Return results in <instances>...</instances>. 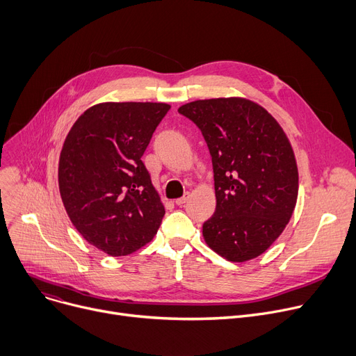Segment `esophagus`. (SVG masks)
<instances>
[{
    "mask_svg": "<svg viewBox=\"0 0 356 356\" xmlns=\"http://www.w3.org/2000/svg\"><path fill=\"white\" fill-rule=\"evenodd\" d=\"M188 197H191V195L186 193L183 197H180V199H176V202H175V203H176L177 206H181V204H184V203L188 200Z\"/></svg>",
    "mask_w": 356,
    "mask_h": 356,
    "instance_id": "esophagus-1",
    "label": "esophagus"
}]
</instances>
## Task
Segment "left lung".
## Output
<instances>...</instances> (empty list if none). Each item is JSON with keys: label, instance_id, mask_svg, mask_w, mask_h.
Wrapping results in <instances>:
<instances>
[{"label": "left lung", "instance_id": "obj_1", "mask_svg": "<svg viewBox=\"0 0 356 356\" xmlns=\"http://www.w3.org/2000/svg\"><path fill=\"white\" fill-rule=\"evenodd\" d=\"M202 130L215 173L216 210L203 225L206 245L230 262L265 253L289 223L299 175L291 141L276 118L243 97L179 107Z\"/></svg>", "mask_w": 356, "mask_h": 356}]
</instances>
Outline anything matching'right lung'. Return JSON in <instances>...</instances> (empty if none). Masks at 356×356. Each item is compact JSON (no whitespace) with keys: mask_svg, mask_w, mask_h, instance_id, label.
Returning <instances> with one entry per match:
<instances>
[{"mask_svg":"<svg viewBox=\"0 0 356 356\" xmlns=\"http://www.w3.org/2000/svg\"><path fill=\"white\" fill-rule=\"evenodd\" d=\"M170 110L165 103H99L70 129L60 153L58 187L83 238L108 256H126L157 233L164 206L141 161Z\"/></svg>","mask_w":356,"mask_h":356,"instance_id":"add662e5","label":"right lung"}]
</instances>
